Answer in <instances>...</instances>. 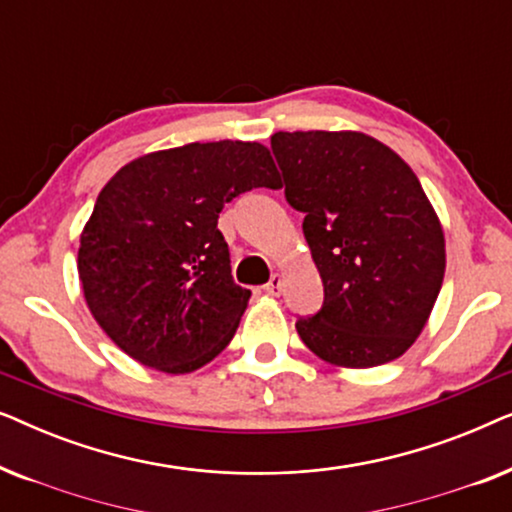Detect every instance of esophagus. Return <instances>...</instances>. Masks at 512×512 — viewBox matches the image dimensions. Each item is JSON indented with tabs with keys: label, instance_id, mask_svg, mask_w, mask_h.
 <instances>
[{
	"label": "esophagus",
	"instance_id": "1",
	"mask_svg": "<svg viewBox=\"0 0 512 512\" xmlns=\"http://www.w3.org/2000/svg\"><path fill=\"white\" fill-rule=\"evenodd\" d=\"M263 289L268 296H279V293H282V275H272V279L263 286Z\"/></svg>",
	"mask_w": 512,
	"mask_h": 512
}]
</instances>
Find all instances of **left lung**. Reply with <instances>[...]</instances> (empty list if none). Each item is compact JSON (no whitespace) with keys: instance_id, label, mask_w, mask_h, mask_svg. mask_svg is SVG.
I'll return each mask as SVG.
<instances>
[{"instance_id":"obj_1","label":"left lung","mask_w":512,"mask_h":512,"mask_svg":"<svg viewBox=\"0 0 512 512\" xmlns=\"http://www.w3.org/2000/svg\"><path fill=\"white\" fill-rule=\"evenodd\" d=\"M284 193L324 282V305L296 321L307 349L338 368L403 356L445 277V233L417 174L356 130L275 132Z\"/></svg>"}]
</instances>
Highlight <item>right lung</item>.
<instances>
[{"label": "right lung", "instance_id": "right-lung-1", "mask_svg": "<svg viewBox=\"0 0 512 512\" xmlns=\"http://www.w3.org/2000/svg\"><path fill=\"white\" fill-rule=\"evenodd\" d=\"M279 188L268 146L193 142L123 165L81 230L79 279L90 314L125 354L167 375L216 359L251 298L230 275L216 228L226 202Z\"/></svg>", "mask_w": 512, "mask_h": 512}]
</instances>
